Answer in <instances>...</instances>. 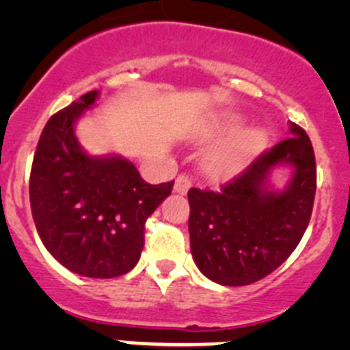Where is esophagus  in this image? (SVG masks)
Listing matches in <instances>:
<instances>
[{
    "instance_id": "34e87169",
    "label": "esophagus",
    "mask_w": 350,
    "mask_h": 350,
    "mask_svg": "<svg viewBox=\"0 0 350 350\" xmlns=\"http://www.w3.org/2000/svg\"><path fill=\"white\" fill-rule=\"evenodd\" d=\"M189 188H191V178L188 174H179L174 181V193L186 195Z\"/></svg>"
}]
</instances>
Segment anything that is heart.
Instances as JSON below:
<instances>
[{"label":"heart","mask_w":350,"mask_h":350,"mask_svg":"<svg viewBox=\"0 0 350 350\" xmlns=\"http://www.w3.org/2000/svg\"><path fill=\"white\" fill-rule=\"evenodd\" d=\"M245 118L239 113H227L213 122L215 132L235 133L208 150L203 167L211 178L224 179L242 171L267 144V133L262 129L243 130Z\"/></svg>","instance_id":"b5f03b06"}]
</instances>
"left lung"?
I'll list each match as a JSON object with an SVG mask.
<instances>
[{"mask_svg": "<svg viewBox=\"0 0 350 350\" xmlns=\"http://www.w3.org/2000/svg\"><path fill=\"white\" fill-rule=\"evenodd\" d=\"M289 133L221 191H188L191 256L213 283H256L278 269L301 241L315 200V154L301 126L289 122ZM280 167L290 169V179L278 190L270 176Z\"/></svg>", "mask_w": 350, "mask_h": 350, "instance_id": "1", "label": "left lung"}]
</instances>
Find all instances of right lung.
I'll list each match as a JSON object with an SVG mask.
<instances>
[{
    "mask_svg": "<svg viewBox=\"0 0 350 350\" xmlns=\"http://www.w3.org/2000/svg\"><path fill=\"white\" fill-rule=\"evenodd\" d=\"M98 100L100 91H90L51 116L33 155L30 204L38 235L59 264L109 280L139 262L146 220L174 181L149 185L129 159L81 147L76 123Z\"/></svg>",
    "mask_w": 350,
    "mask_h": 350,
    "instance_id": "right-lung-1",
    "label": "right lung"
}]
</instances>
